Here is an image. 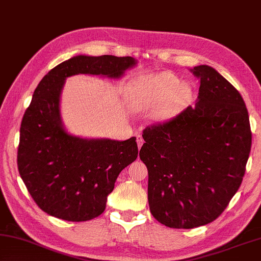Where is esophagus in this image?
Returning a JSON list of instances; mask_svg holds the SVG:
<instances>
[{
  "label": "esophagus",
  "instance_id": "34e87169",
  "mask_svg": "<svg viewBox=\"0 0 261 261\" xmlns=\"http://www.w3.org/2000/svg\"><path fill=\"white\" fill-rule=\"evenodd\" d=\"M137 144H138L139 148H141V146H143V144H144V139H143V137H141L140 135L137 136Z\"/></svg>",
  "mask_w": 261,
  "mask_h": 261
}]
</instances>
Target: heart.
Masks as SVG:
<instances>
[{"label":"heart","mask_w":261,"mask_h":261,"mask_svg":"<svg viewBox=\"0 0 261 261\" xmlns=\"http://www.w3.org/2000/svg\"><path fill=\"white\" fill-rule=\"evenodd\" d=\"M131 102L137 110L153 107L169 97L159 115L165 117L173 114L191 98L192 90L186 83L179 84V79L169 72L143 77L130 84Z\"/></svg>","instance_id":"b5f03b06"}]
</instances>
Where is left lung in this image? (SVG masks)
Here are the masks:
<instances>
[{
	"label": "left lung",
	"instance_id": "left-lung-1",
	"mask_svg": "<svg viewBox=\"0 0 261 261\" xmlns=\"http://www.w3.org/2000/svg\"><path fill=\"white\" fill-rule=\"evenodd\" d=\"M198 101L145 127L140 160L148 170L151 215L170 228L216 220L238 192L252 143L242 96L210 66L191 69Z\"/></svg>",
	"mask_w": 261,
	"mask_h": 261
}]
</instances>
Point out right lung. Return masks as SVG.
Here are the masks:
<instances>
[{
  "label": "right lung",
  "instance_id": "right-lung-1",
  "mask_svg": "<svg viewBox=\"0 0 261 261\" xmlns=\"http://www.w3.org/2000/svg\"><path fill=\"white\" fill-rule=\"evenodd\" d=\"M134 65L132 57L76 56L52 68L36 87L21 121L17 163L27 191L48 215L68 221L100 216L118 174L138 156L135 137L85 140L64 130L59 97L65 79L120 77Z\"/></svg>",
  "mask_w": 261,
  "mask_h": 261
}]
</instances>
